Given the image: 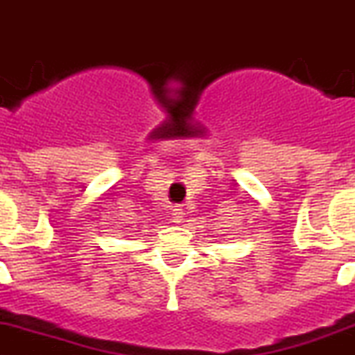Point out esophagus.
Listing matches in <instances>:
<instances>
[{"label":"esophagus","mask_w":355,"mask_h":355,"mask_svg":"<svg viewBox=\"0 0 355 355\" xmlns=\"http://www.w3.org/2000/svg\"><path fill=\"white\" fill-rule=\"evenodd\" d=\"M171 218H173L175 223H180V221L184 220V209L173 207V211H171Z\"/></svg>","instance_id":"obj_1"}]
</instances>
